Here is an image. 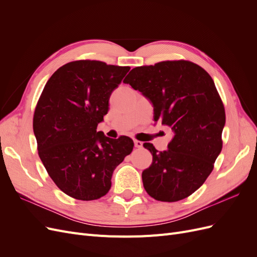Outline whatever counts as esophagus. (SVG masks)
Here are the masks:
<instances>
[{
	"label": "esophagus",
	"instance_id": "1",
	"mask_svg": "<svg viewBox=\"0 0 257 257\" xmlns=\"http://www.w3.org/2000/svg\"><path fill=\"white\" fill-rule=\"evenodd\" d=\"M134 144H135V147H136V148H143V145H144L141 141H135Z\"/></svg>",
	"mask_w": 257,
	"mask_h": 257
}]
</instances>
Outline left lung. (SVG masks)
I'll return each mask as SVG.
<instances>
[{
  "mask_svg": "<svg viewBox=\"0 0 257 257\" xmlns=\"http://www.w3.org/2000/svg\"><path fill=\"white\" fill-rule=\"evenodd\" d=\"M123 82L149 98L154 121L174 132L166 151L144 144L153 157L142 175L145 190L167 203L189 197L211 174L223 146L225 109L211 76L191 61L174 60L135 67Z\"/></svg>",
  "mask_w": 257,
  "mask_h": 257,
  "instance_id": "1",
  "label": "left lung"
}]
</instances>
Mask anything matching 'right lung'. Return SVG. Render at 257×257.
<instances>
[{
  "label": "right lung",
  "mask_w": 257,
  "mask_h": 257,
  "mask_svg": "<svg viewBox=\"0 0 257 257\" xmlns=\"http://www.w3.org/2000/svg\"><path fill=\"white\" fill-rule=\"evenodd\" d=\"M130 66L78 60L58 68L46 83L33 116L38 155L66 195L79 200L103 197L114 168L133 150V139L96 132L108 100Z\"/></svg>",
  "instance_id": "1"
}]
</instances>
